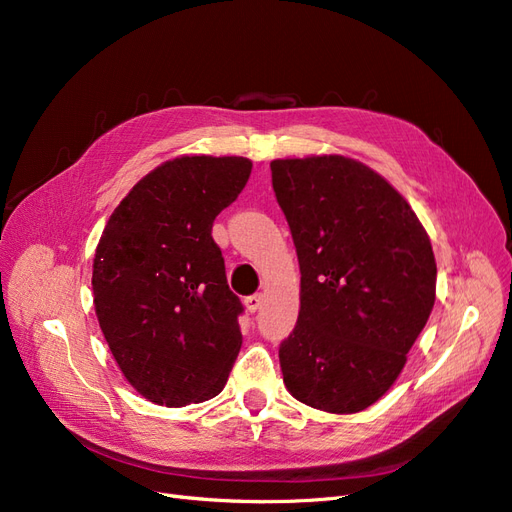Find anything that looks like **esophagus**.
Instances as JSON below:
<instances>
[{
  "mask_svg": "<svg viewBox=\"0 0 512 512\" xmlns=\"http://www.w3.org/2000/svg\"><path fill=\"white\" fill-rule=\"evenodd\" d=\"M262 301H265V297H262V292H256V294H250V297H245V307H247V312H258L260 309V305H262Z\"/></svg>",
  "mask_w": 512,
  "mask_h": 512,
  "instance_id": "esophagus-1",
  "label": "esophagus"
}]
</instances>
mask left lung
I'll return each mask as SVG.
<instances>
[{
    "instance_id": "obj_1",
    "label": "left lung",
    "mask_w": 512,
    "mask_h": 512,
    "mask_svg": "<svg viewBox=\"0 0 512 512\" xmlns=\"http://www.w3.org/2000/svg\"><path fill=\"white\" fill-rule=\"evenodd\" d=\"M297 247L301 309L280 346L284 384L316 410L352 414L391 389L436 301V258L416 213L344 156L273 160Z\"/></svg>"
}]
</instances>
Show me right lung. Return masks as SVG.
I'll use <instances>...</instances> for the list:
<instances>
[{"mask_svg":"<svg viewBox=\"0 0 512 512\" xmlns=\"http://www.w3.org/2000/svg\"><path fill=\"white\" fill-rule=\"evenodd\" d=\"M252 173L247 158L181 156L138 181L108 218L94 305L121 374L153 404L222 393L241 350L243 305L228 288L213 220Z\"/></svg>","mask_w":512,"mask_h":512,"instance_id":"1","label":"right lung"}]
</instances>
